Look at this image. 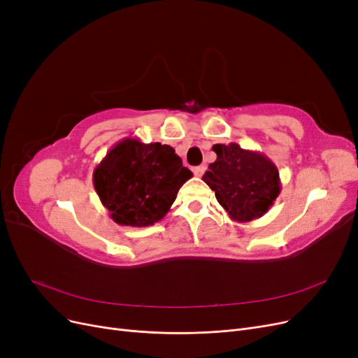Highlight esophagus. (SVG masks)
I'll list each match as a JSON object with an SVG mask.
<instances>
[{
	"label": "esophagus",
	"mask_w": 358,
	"mask_h": 358,
	"mask_svg": "<svg viewBox=\"0 0 358 358\" xmlns=\"http://www.w3.org/2000/svg\"><path fill=\"white\" fill-rule=\"evenodd\" d=\"M204 170H206L204 166H197V167L192 169V173H194V175H196V176H201L203 173H204Z\"/></svg>",
	"instance_id": "1"
}]
</instances>
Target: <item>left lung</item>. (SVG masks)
<instances>
[{"mask_svg":"<svg viewBox=\"0 0 358 358\" xmlns=\"http://www.w3.org/2000/svg\"><path fill=\"white\" fill-rule=\"evenodd\" d=\"M216 161L203 175L215 197L237 222H249L272 208L280 192L278 167L257 150L237 143L213 145Z\"/></svg>","mask_w":358,"mask_h":358,"instance_id":"left-lung-1","label":"left lung"}]
</instances>
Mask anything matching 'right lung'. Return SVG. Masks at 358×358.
Returning a JSON list of instances; mask_svg holds the SVG:
<instances>
[{
  "instance_id": "1",
  "label": "right lung",
  "mask_w": 358,
  "mask_h": 358,
  "mask_svg": "<svg viewBox=\"0 0 358 358\" xmlns=\"http://www.w3.org/2000/svg\"><path fill=\"white\" fill-rule=\"evenodd\" d=\"M192 178L175 149L138 138L117 142L95 167L94 188L119 225L148 227L166 216L178 191Z\"/></svg>"
}]
</instances>
